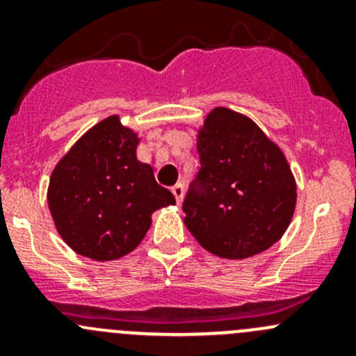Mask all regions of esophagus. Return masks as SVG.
I'll use <instances>...</instances> for the list:
<instances>
[{
  "instance_id": "34e87169",
  "label": "esophagus",
  "mask_w": 356,
  "mask_h": 356,
  "mask_svg": "<svg viewBox=\"0 0 356 356\" xmlns=\"http://www.w3.org/2000/svg\"><path fill=\"white\" fill-rule=\"evenodd\" d=\"M172 195L175 196V201H177V204H181L182 200H184V186L175 184L174 188H172Z\"/></svg>"
}]
</instances>
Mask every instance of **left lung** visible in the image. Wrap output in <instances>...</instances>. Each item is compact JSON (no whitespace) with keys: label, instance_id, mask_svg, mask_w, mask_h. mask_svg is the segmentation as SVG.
I'll use <instances>...</instances> for the list:
<instances>
[{"label":"left lung","instance_id":"obj_1","mask_svg":"<svg viewBox=\"0 0 356 356\" xmlns=\"http://www.w3.org/2000/svg\"><path fill=\"white\" fill-rule=\"evenodd\" d=\"M201 168L182 210L210 253L243 260L268 250L289 227L296 181L284 152L239 111H208L198 129Z\"/></svg>","mask_w":356,"mask_h":356}]
</instances>
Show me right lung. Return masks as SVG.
I'll list each match as a JSON object with an SVG mask.
<instances>
[{
  "label": "right lung",
  "instance_id": "obj_1",
  "mask_svg": "<svg viewBox=\"0 0 356 356\" xmlns=\"http://www.w3.org/2000/svg\"><path fill=\"white\" fill-rule=\"evenodd\" d=\"M139 136L118 115L92 125L60 158L48 186L53 222L75 253L117 260L138 248L153 211L175 204L152 165L136 156Z\"/></svg>",
  "mask_w": 356,
  "mask_h": 356
}]
</instances>
